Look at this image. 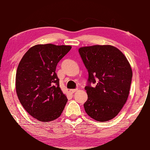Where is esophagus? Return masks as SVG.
Masks as SVG:
<instances>
[{"label":"esophagus","instance_id":"34e87169","mask_svg":"<svg viewBox=\"0 0 150 150\" xmlns=\"http://www.w3.org/2000/svg\"><path fill=\"white\" fill-rule=\"evenodd\" d=\"M69 91H70V92H71V93H75V92H77V89H71V90H70Z\"/></svg>","mask_w":150,"mask_h":150}]
</instances>
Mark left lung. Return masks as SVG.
Returning <instances> with one entry per match:
<instances>
[{
    "mask_svg": "<svg viewBox=\"0 0 150 150\" xmlns=\"http://www.w3.org/2000/svg\"><path fill=\"white\" fill-rule=\"evenodd\" d=\"M79 52L88 72L84 110L96 121L110 120L127 100L133 77L130 64L125 55L112 45L83 47ZM91 83H96V86L91 87Z\"/></svg>",
    "mask_w": 150,
    "mask_h": 150,
    "instance_id": "obj_1",
    "label": "left lung"
}]
</instances>
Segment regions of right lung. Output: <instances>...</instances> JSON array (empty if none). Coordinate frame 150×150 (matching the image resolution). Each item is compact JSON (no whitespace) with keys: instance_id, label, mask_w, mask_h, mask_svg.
<instances>
[{"instance_id":"add662e5","label":"right lung","mask_w":150,"mask_h":150,"mask_svg":"<svg viewBox=\"0 0 150 150\" xmlns=\"http://www.w3.org/2000/svg\"><path fill=\"white\" fill-rule=\"evenodd\" d=\"M71 49L70 45L51 43L34 45L24 54L17 67V97L26 112L40 122L58 118L67 102L55 71L58 63Z\"/></svg>"}]
</instances>
